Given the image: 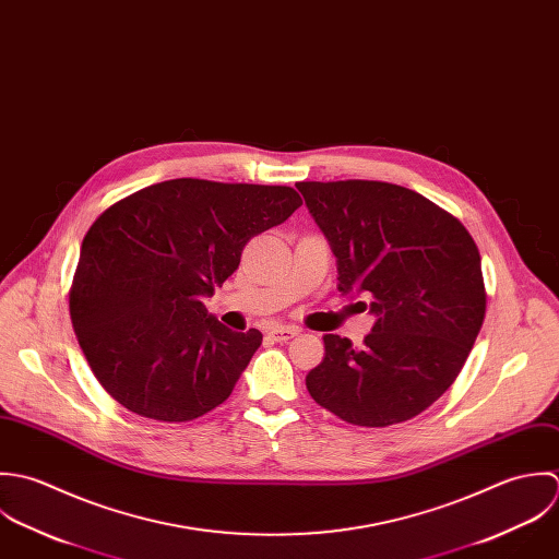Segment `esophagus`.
I'll use <instances>...</instances> for the list:
<instances>
[{"mask_svg": "<svg viewBox=\"0 0 559 559\" xmlns=\"http://www.w3.org/2000/svg\"><path fill=\"white\" fill-rule=\"evenodd\" d=\"M267 335L272 336L274 341H289L292 336L300 335V331L298 329H294V326H278V324H274V326H270L267 329Z\"/></svg>", "mask_w": 559, "mask_h": 559, "instance_id": "esophagus-1", "label": "esophagus"}]
</instances>
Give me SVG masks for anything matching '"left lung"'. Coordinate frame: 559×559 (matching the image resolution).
Returning a JSON list of instances; mask_svg holds the SVG:
<instances>
[{"label":"left lung","instance_id":"8db88e82","mask_svg":"<svg viewBox=\"0 0 559 559\" xmlns=\"http://www.w3.org/2000/svg\"><path fill=\"white\" fill-rule=\"evenodd\" d=\"M336 257L343 296H367L362 347L324 335L311 397L347 424L386 428L432 406L457 378L486 313L479 250L426 197L382 181L296 183Z\"/></svg>","mask_w":559,"mask_h":559}]
</instances>
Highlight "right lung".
Returning a JSON list of instances; mask_svg holds the SVG:
<instances>
[{
  "mask_svg": "<svg viewBox=\"0 0 559 559\" xmlns=\"http://www.w3.org/2000/svg\"><path fill=\"white\" fill-rule=\"evenodd\" d=\"M300 205L287 186L173 179L95 221L69 307L93 373L118 404L157 421H192L223 404L263 335L226 329L203 300L254 235Z\"/></svg>",
  "mask_w": 559,
  "mask_h": 559,
  "instance_id": "obj_1",
  "label": "right lung"
}]
</instances>
